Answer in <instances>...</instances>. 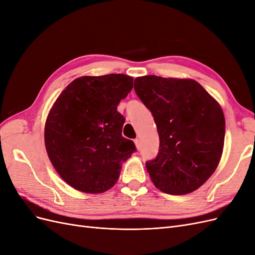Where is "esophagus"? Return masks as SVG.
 Returning a JSON list of instances; mask_svg holds the SVG:
<instances>
[{"mask_svg":"<svg viewBox=\"0 0 255 255\" xmlns=\"http://www.w3.org/2000/svg\"><path fill=\"white\" fill-rule=\"evenodd\" d=\"M134 142L136 144V148L137 149H140V140H139V138H136V139L134 140Z\"/></svg>","mask_w":255,"mask_h":255,"instance_id":"obj_1","label":"esophagus"}]
</instances>
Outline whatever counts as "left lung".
Masks as SVG:
<instances>
[{"mask_svg":"<svg viewBox=\"0 0 255 255\" xmlns=\"http://www.w3.org/2000/svg\"><path fill=\"white\" fill-rule=\"evenodd\" d=\"M134 89L159 136L156 157L145 163L152 182L169 195L198 189L222 154L226 121L220 105L194 80L145 75L135 79Z\"/></svg>","mask_w":255,"mask_h":255,"instance_id":"8db88e82","label":"left lung"}]
</instances>
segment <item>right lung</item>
Segmentation results:
<instances>
[{
	"label": "right lung",
	"instance_id": "add662e5",
	"mask_svg": "<svg viewBox=\"0 0 255 255\" xmlns=\"http://www.w3.org/2000/svg\"><path fill=\"white\" fill-rule=\"evenodd\" d=\"M133 88L125 74L82 76L61 92L48 116L45 148L51 163L70 186L101 194L112 188L121 163L136 151L122 136L126 118L117 106Z\"/></svg>",
	"mask_w": 255,
	"mask_h": 255
}]
</instances>
